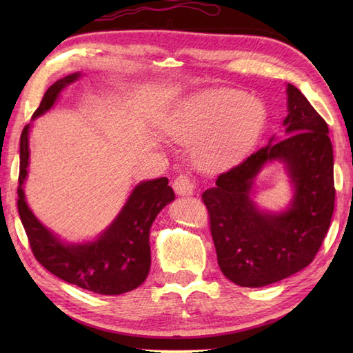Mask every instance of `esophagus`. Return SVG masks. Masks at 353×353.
<instances>
[{"mask_svg":"<svg viewBox=\"0 0 353 353\" xmlns=\"http://www.w3.org/2000/svg\"><path fill=\"white\" fill-rule=\"evenodd\" d=\"M172 188L177 196H191L194 192V182L188 176H177L172 182Z\"/></svg>","mask_w":353,"mask_h":353,"instance_id":"34e87169","label":"esophagus"}]
</instances>
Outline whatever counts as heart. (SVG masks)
Instances as JSON below:
<instances>
[{
	"label": "heart",
	"instance_id": "b5f03b06",
	"mask_svg": "<svg viewBox=\"0 0 353 353\" xmlns=\"http://www.w3.org/2000/svg\"><path fill=\"white\" fill-rule=\"evenodd\" d=\"M265 123V108L235 89H208L171 112L165 132L179 144L196 142L200 167L223 170L250 152Z\"/></svg>",
	"mask_w": 353,
	"mask_h": 353
}]
</instances>
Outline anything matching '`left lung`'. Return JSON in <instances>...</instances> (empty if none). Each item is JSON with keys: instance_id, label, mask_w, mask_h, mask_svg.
<instances>
[{"instance_id": "1", "label": "left lung", "mask_w": 353, "mask_h": 353, "mask_svg": "<svg viewBox=\"0 0 353 353\" xmlns=\"http://www.w3.org/2000/svg\"><path fill=\"white\" fill-rule=\"evenodd\" d=\"M282 125L287 138L265 147L219 176L203 192L211 234L223 274L239 287L279 282L310 265L334 214V153L329 129L306 97L287 85ZM270 161H281L293 197L274 213L254 203V179Z\"/></svg>"}]
</instances>
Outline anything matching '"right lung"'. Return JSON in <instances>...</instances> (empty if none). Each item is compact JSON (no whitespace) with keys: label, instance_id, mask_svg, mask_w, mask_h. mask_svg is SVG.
I'll list each match as a JSON object with an SVG mask.
<instances>
[{"label":"right lung","instance_id":"1","mask_svg":"<svg viewBox=\"0 0 353 353\" xmlns=\"http://www.w3.org/2000/svg\"><path fill=\"white\" fill-rule=\"evenodd\" d=\"M80 77V72H74L52 83L32 121L54 106L63 89ZM30 127L32 124L24 127L19 142L18 211L34 258L62 281L97 294L117 296L138 288L152 264L150 228L157 214L176 199L168 179L139 182L114 221L92 241L65 243L45 228L27 205L24 182L30 163Z\"/></svg>","mask_w":353,"mask_h":353}]
</instances>
